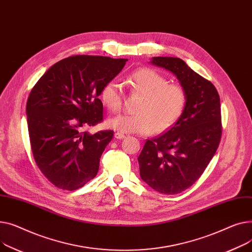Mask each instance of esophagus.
I'll return each instance as SVG.
<instances>
[{
    "instance_id": "esophagus-1",
    "label": "esophagus",
    "mask_w": 252,
    "mask_h": 252,
    "mask_svg": "<svg viewBox=\"0 0 252 252\" xmlns=\"http://www.w3.org/2000/svg\"><path fill=\"white\" fill-rule=\"evenodd\" d=\"M115 137L117 139H123V138H125V135L123 134V133H121V132H116L115 133Z\"/></svg>"
}]
</instances>
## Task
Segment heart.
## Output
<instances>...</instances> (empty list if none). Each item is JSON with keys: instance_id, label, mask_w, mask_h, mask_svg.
<instances>
[{"instance_id": "1", "label": "heart", "mask_w": 252, "mask_h": 252, "mask_svg": "<svg viewBox=\"0 0 252 252\" xmlns=\"http://www.w3.org/2000/svg\"><path fill=\"white\" fill-rule=\"evenodd\" d=\"M132 94L140 99L134 107L135 114L118 115L107 121V125L123 133L151 134L170 129L183 115L188 95L185 87L171 83L169 79L152 68H140L127 78ZM100 100L109 111L117 113L123 107L122 86L115 80L105 84Z\"/></svg>"}]
</instances>
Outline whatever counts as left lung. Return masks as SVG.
Listing matches in <instances>:
<instances>
[{"mask_svg":"<svg viewBox=\"0 0 252 252\" xmlns=\"http://www.w3.org/2000/svg\"><path fill=\"white\" fill-rule=\"evenodd\" d=\"M185 87L186 109L167 132L147 139L138 157L141 179L156 191L177 194L193 185L215 156L221 137L220 95L215 85L179 58L155 57Z\"/></svg>","mask_w":252,"mask_h":252,"instance_id":"1","label":"left lung"}]
</instances>
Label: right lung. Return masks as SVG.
<instances>
[{
	"instance_id": "add662e5",
	"label": "right lung",
	"mask_w": 252,
	"mask_h": 252,
	"mask_svg": "<svg viewBox=\"0 0 252 252\" xmlns=\"http://www.w3.org/2000/svg\"><path fill=\"white\" fill-rule=\"evenodd\" d=\"M127 59L77 55L53 65L39 78L26 103L34 160L56 187L76 190L96 176L99 159L114 131L94 134L87 128L102 121V87Z\"/></svg>"
}]
</instances>
